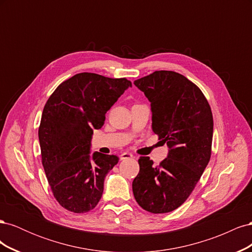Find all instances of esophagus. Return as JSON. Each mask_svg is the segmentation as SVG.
<instances>
[{
    "label": "esophagus",
    "mask_w": 252,
    "mask_h": 252,
    "mask_svg": "<svg viewBox=\"0 0 252 252\" xmlns=\"http://www.w3.org/2000/svg\"><path fill=\"white\" fill-rule=\"evenodd\" d=\"M121 159H128V158H133V155L132 154H130V152H123V154L121 155Z\"/></svg>",
    "instance_id": "obj_1"
}]
</instances>
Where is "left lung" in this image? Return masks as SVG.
<instances>
[{
  "mask_svg": "<svg viewBox=\"0 0 252 252\" xmlns=\"http://www.w3.org/2000/svg\"><path fill=\"white\" fill-rule=\"evenodd\" d=\"M151 103L152 130L169 147L158 166L139 158L132 182L135 201L151 213L179 208L191 194L211 156L213 118L207 98L194 83L168 70L135 80Z\"/></svg>",
  "mask_w": 252,
  "mask_h": 252,
  "instance_id": "8db88e82",
  "label": "left lung"
}]
</instances>
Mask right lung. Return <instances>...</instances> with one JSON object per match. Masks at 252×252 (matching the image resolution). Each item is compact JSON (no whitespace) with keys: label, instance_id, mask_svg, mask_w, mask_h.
I'll use <instances>...</instances> for the list:
<instances>
[{"label":"right lung","instance_id":"1","mask_svg":"<svg viewBox=\"0 0 252 252\" xmlns=\"http://www.w3.org/2000/svg\"><path fill=\"white\" fill-rule=\"evenodd\" d=\"M131 87L126 78L82 72L61 83L44 106L39 127L42 164L55 199L74 213L93 210L101 200L104 180L119 158L90 155L94 129Z\"/></svg>","mask_w":252,"mask_h":252}]
</instances>
